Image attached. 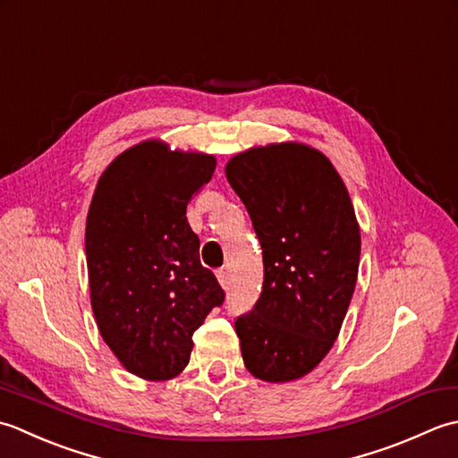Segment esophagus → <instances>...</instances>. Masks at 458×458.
Masks as SVG:
<instances>
[{
	"label": "esophagus",
	"mask_w": 458,
	"mask_h": 458,
	"mask_svg": "<svg viewBox=\"0 0 458 458\" xmlns=\"http://www.w3.org/2000/svg\"><path fill=\"white\" fill-rule=\"evenodd\" d=\"M217 281L223 288L229 286V268H219L217 270Z\"/></svg>",
	"instance_id": "obj_1"
}]
</instances>
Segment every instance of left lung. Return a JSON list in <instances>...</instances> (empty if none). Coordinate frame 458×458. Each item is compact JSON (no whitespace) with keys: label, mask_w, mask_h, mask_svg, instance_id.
<instances>
[{"label":"left lung","mask_w":458,"mask_h":458,"mask_svg":"<svg viewBox=\"0 0 458 458\" xmlns=\"http://www.w3.org/2000/svg\"><path fill=\"white\" fill-rule=\"evenodd\" d=\"M263 249V293L235 322L245 368L268 384L310 373L346 318L360 225L340 174L298 142L257 146L225 165Z\"/></svg>","instance_id":"left-lung-1"}]
</instances>
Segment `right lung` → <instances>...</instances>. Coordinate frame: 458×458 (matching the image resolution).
Wrapping results in <instances>:
<instances>
[{
  "mask_svg": "<svg viewBox=\"0 0 458 458\" xmlns=\"http://www.w3.org/2000/svg\"><path fill=\"white\" fill-rule=\"evenodd\" d=\"M211 154L162 140L128 148L102 172L87 216L90 304L102 340L148 381L180 376L193 332L225 293L199 263L185 209L216 172Z\"/></svg>",
  "mask_w": 458,
  "mask_h": 458,
  "instance_id": "obj_1",
  "label": "right lung"
}]
</instances>
